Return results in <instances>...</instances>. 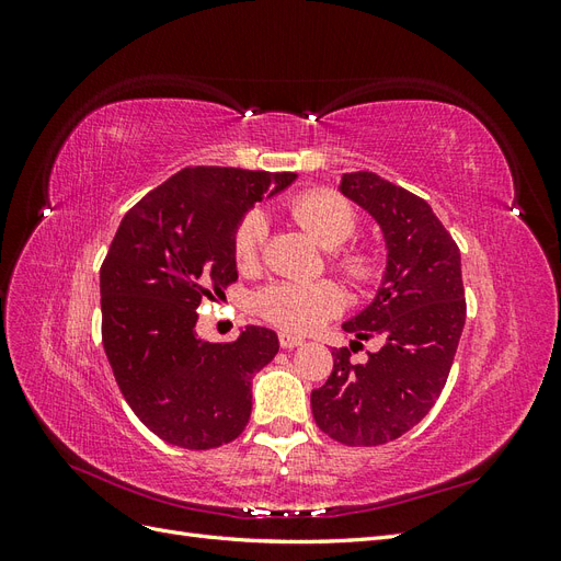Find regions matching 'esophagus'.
<instances>
[{"instance_id": "obj_1", "label": "esophagus", "mask_w": 561, "mask_h": 561, "mask_svg": "<svg viewBox=\"0 0 561 561\" xmlns=\"http://www.w3.org/2000/svg\"><path fill=\"white\" fill-rule=\"evenodd\" d=\"M278 342H280V348H297L304 344V339L297 334H290V332H280Z\"/></svg>"}]
</instances>
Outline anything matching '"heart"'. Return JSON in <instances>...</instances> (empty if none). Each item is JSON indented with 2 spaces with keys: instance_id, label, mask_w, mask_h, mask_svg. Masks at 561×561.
<instances>
[{
  "instance_id": "1",
  "label": "heart",
  "mask_w": 561,
  "mask_h": 561,
  "mask_svg": "<svg viewBox=\"0 0 561 561\" xmlns=\"http://www.w3.org/2000/svg\"><path fill=\"white\" fill-rule=\"evenodd\" d=\"M290 213L313 241L334 250L358 231V213L346 198L332 192H304L290 201ZM266 239V219L262 213H248L233 231V260L241 271L257 266ZM336 266L353 283L365 285L377 276V260L367 250H346L336 254ZM344 297L330 280L295 283L278 280L257 295V311L278 328L309 332L342 309Z\"/></svg>"
}]
</instances>
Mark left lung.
Masks as SVG:
<instances>
[{
    "label": "left lung",
    "instance_id": "8db88e82",
    "mask_svg": "<svg viewBox=\"0 0 561 561\" xmlns=\"http://www.w3.org/2000/svg\"><path fill=\"white\" fill-rule=\"evenodd\" d=\"M339 192L383 231L388 262L375 301L344 330L381 348L353 363L334 348L328 381L311 393L318 428L348 447L398 439L426 416L447 383L466 325L461 252L433 208L377 173H344ZM363 346V344H360Z\"/></svg>",
    "mask_w": 561,
    "mask_h": 561
}]
</instances>
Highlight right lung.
Returning a JSON list of instances; mask_svg holds the SVG:
<instances>
[{"label": "right lung", "instance_id": "add662e5", "mask_svg": "<svg viewBox=\"0 0 561 561\" xmlns=\"http://www.w3.org/2000/svg\"><path fill=\"white\" fill-rule=\"evenodd\" d=\"M295 178L184 168L116 229L100 266L103 346L130 410L168 445L213 449L248 426L252 377L274 360L278 336L248 325L236 342L210 344L194 330L196 309L239 278L231 243L243 215Z\"/></svg>", "mask_w": 561, "mask_h": 561}]
</instances>
